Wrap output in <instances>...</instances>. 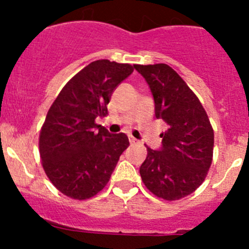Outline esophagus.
<instances>
[{
    "instance_id": "1",
    "label": "esophagus",
    "mask_w": 249,
    "mask_h": 249,
    "mask_svg": "<svg viewBox=\"0 0 249 249\" xmlns=\"http://www.w3.org/2000/svg\"><path fill=\"white\" fill-rule=\"evenodd\" d=\"M129 141L131 144H136V143H139V140H136L135 137H132V136H129Z\"/></svg>"
}]
</instances>
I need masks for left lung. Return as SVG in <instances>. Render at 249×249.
Segmentation results:
<instances>
[{
	"mask_svg": "<svg viewBox=\"0 0 249 249\" xmlns=\"http://www.w3.org/2000/svg\"><path fill=\"white\" fill-rule=\"evenodd\" d=\"M134 69L152 91L155 117L167 124L161 147H147L140 175L158 197L179 200L205 180L212 164L213 129L196 95L169 65H134Z\"/></svg>",
	"mask_w": 249,
	"mask_h": 249,
	"instance_id": "obj_1",
	"label": "left lung"
}]
</instances>
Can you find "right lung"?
Segmentation results:
<instances>
[{"instance_id": "1", "label": "right lung", "mask_w": 249, "mask_h": 249, "mask_svg": "<svg viewBox=\"0 0 249 249\" xmlns=\"http://www.w3.org/2000/svg\"><path fill=\"white\" fill-rule=\"evenodd\" d=\"M132 72L129 64L96 60L67 82L48 110L39 154L48 178L62 194L85 200L108 183L130 143L125 134H109L95 120L107 114L113 91Z\"/></svg>"}]
</instances>
